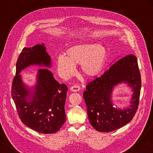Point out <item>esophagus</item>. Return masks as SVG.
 I'll return each mask as SVG.
<instances>
[{
    "instance_id": "obj_1",
    "label": "esophagus",
    "mask_w": 153,
    "mask_h": 153,
    "mask_svg": "<svg viewBox=\"0 0 153 153\" xmlns=\"http://www.w3.org/2000/svg\"><path fill=\"white\" fill-rule=\"evenodd\" d=\"M80 87L78 86V85H74L70 88V90L72 92H78L80 90Z\"/></svg>"
}]
</instances>
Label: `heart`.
<instances>
[{
  "label": "heart",
  "mask_w": 153,
  "mask_h": 153,
  "mask_svg": "<svg viewBox=\"0 0 153 153\" xmlns=\"http://www.w3.org/2000/svg\"><path fill=\"white\" fill-rule=\"evenodd\" d=\"M107 57V51L100 45L87 44L74 46L66 53V56L60 55L56 64L60 74L69 76L74 73L75 65H81L84 74L93 77L100 73Z\"/></svg>",
  "instance_id": "b5f03b06"
}]
</instances>
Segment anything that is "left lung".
I'll list each match as a JSON object with an SVG mask.
<instances>
[{
  "instance_id": "1",
  "label": "left lung",
  "mask_w": 153,
  "mask_h": 153,
  "mask_svg": "<svg viewBox=\"0 0 153 153\" xmlns=\"http://www.w3.org/2000/svg\"><path fill=\"white\" fill-rule=\"evenodd\" d=\"M126 82L133 92L131 105L123 110L113 107L112 90L117 85ZM141 77L136 56H123L99 77L89 82L84 92L90 123L96 130L109 132L129 123L139 104Z\"/></svg>"
}]
</instances>
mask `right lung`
I'll return each mask as SVG.
<instances>
[{
    "label": "right lung",
    "instance_id": "1",
    "mask_svg": "<svg viewBox=\"0 0 153 153\" xmlns=\"http://www.w3.org/2000/svg\"><path fill=\"white\" fill-rule=\"evenodd\" d=\"M34 65L51 66V56L44 44L24 48L18 57L12 84L13 100L20 120L25 126L42 134L56 133L66 120L65 103L68 88L55 80L48 69H40L36 86L33 90H30L19 74Z\"/></svg>",
    "mask_w": 153,
    "mask_h": 153
}]
</instances>
